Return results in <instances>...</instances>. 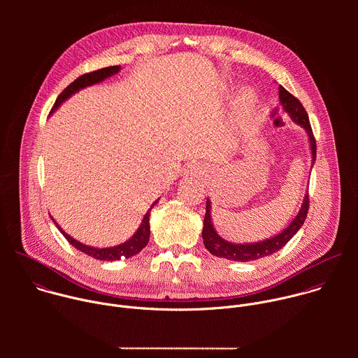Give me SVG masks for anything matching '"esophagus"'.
<instances>
[{
	"mask_svg": "<svg viewBox=\"0 0 358 358\" xmlns=\"http://www.w3.org/2000/svg\"><path fill=\"white\" fill-rule=\"evenodd\" d=\"M187 174L189 176H194V177H201V174H203V169L199 163H191L188 167H187Z\"/></svg>",
	"mask_w": 358,
	"mask_h": 358,
	"instance_id": "esophagus-1",
	"label": "esophagus"
}]
</instances>
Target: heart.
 Segmentation results:
<instances>
[{
    "label": "heart",
    "mask_w": 358,
    "mask_h": 358,
    "mask_svg": "<svg viewBox=\"0 0 358 358\" xmlns=\"http://www.w3.org/2000/svg\"><path fill=\"white\" fill-rule=\"evenodd\" d=\"M241 113H242V116H246V117L252 116V97L249 94H245L242 97Z\"/></svg>",
    "instance_id": "obj_1"
}]
</instances>
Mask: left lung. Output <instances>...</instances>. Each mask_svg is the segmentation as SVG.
Listing matches in <instances>:
<instances>
[{"label": "left lung", "mask_w": 358, "mask_h": 358, "mask_svg": "<svg viewBox=\"0 0 358 358\" xmlns=\"http://www.w3.org/2000/svg\"><path fill=\"white\" fill-rule=\"evenodd\" d=\"M279 100L285 112L289 113L290 119L308 131L310 150H312V163H315L316 162V140L313 136V130H312L308 113H306L300 101L293 94H290L283 86H279ZM308 211H309V194H306L299 214L280 234L275 235L271 239L255 242V243H232L225 241L217 234L211 220V201L207 199L206 217H203V228H202L203 245H206V248L218 258H225V259L238 261V262L257 261V259L269 257V255L282 249L301 228L306 217H308Z\"/></svg>", "instance_id": "1"}]
</instances>
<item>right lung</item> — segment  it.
I'll list each match as a JSON object with an SVG mask.
<instances>
[{
	"instance_id": "right-lung-1",
	"label": "right lung",
	"mask_w": 358,
	"mask_h": 358,
	"mask_svg": "<svg viewBox=\"0 0 358 358\" xmlns=\"http://www.w3.org/2000/svg\"><path fill=\"white\" fill-rule=\"evenodd\" d=\"M120 71V66H108V68H103V69H99V71H94V72H90V73H85L82 76H79L76 80H73L66 89H64V92L58 96L55 105L52 108V112H55L64 101L66 99H69L73 93L79 92L80 89L83 87H87V86H92V85H96L101 80L108 79L109 76L117 73ZM50 112V113H52ZM159 201V199H157ZM157 201H155L151 203V207L148 208V211L145 213L138 229L136 231V234L126 242L120 243V245H116V246H110V248H93V246H89V245H85L76 239H73L71 235H68L59 225L58 222L52 218V221L55 222L57 228L61 231V234L66 238V241L73 245L76 249H79L80 252L86 253L87 257H92L94 259H99V261H119V259H127V258H131L134 257V255H137L147 243H148V238H150V211L151 208L156 206Z\"/></svg>"
}]
</instances>
